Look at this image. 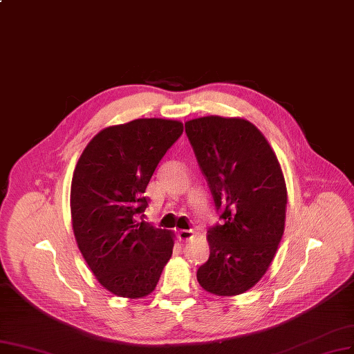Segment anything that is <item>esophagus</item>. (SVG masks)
<instances>
[{
	"instance_id": "esophagus-1",
	"label": "esophagus",
	"mask_w": 354,
	"mask_h": 354,
	"mask_svg": "<svg viewBox=\"0 0 354 354\" xmlns=\"http://www.w3.org/2000/svg\"><path fill=\"white\" fill-rule=\"evenodd\" d=\"M178 238H179V241H188V239L192 238V231L180 230V231H178Z\"/></svg>"
}]
</instances>
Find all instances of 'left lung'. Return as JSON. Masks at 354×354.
Here are the masks:
<instances>
[{
	"label": "left lung",
	"mask_w": 354,
	"mask_h": 354,
	"mask_svg": "<svg viewBox=\"0 0 354 354\" xmlns=\"http://www.w3.org/2000/svg\"><path fill=\"white\" fill-rule=\"evenodd\" d=\"M185 132L219 213L209 227L210 256L197 270L201 287L238 295L260 281L283 235L287 188L278 158L253 123L207 116Z\"/></svg>",
	"instance_id": "obj_1"
}]
</instances>
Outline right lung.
Here are the masks:
<instances>
[{"label":"right lung","instance_id":"obj_1","mask_svg":"<svg viewBox=\"0 0 354 354\" xmlns=\"http://www.w3.org/2000/svg\"><path fill=\"white\" fill-rule=\"evenodd\" d=\"M184 132L166 119H136L89 141L75 167L71 210L79 250L98 282L119 297L150 294L172 256L174 235L140 221L157 165Z\"/></svg>","mask_w":354,"mask_h":354}]
</instances>
